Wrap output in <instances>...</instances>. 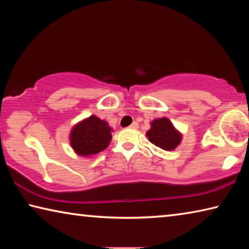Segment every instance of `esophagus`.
Wrapping results in <instances>:
<instances>
[{"label":"esophagus","mask_w":249,"mask_h":249,"mask_svg":"<svg viewBox=\"0 0 249 249\" xmlns=\"http://www.w3.org/2000/svg\"><path fill=\"white\" fill-rule=\"evenodd\" d=\"M129 128H133V129H136V128H138V123H137V122H133L132 125L129 126Z\"/></svg>","instance_id":"1"}]
</instances>
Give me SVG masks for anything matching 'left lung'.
<instances>
[{"instance_id":"8db88e82","label":"left lung","mask_w":249,"mask_h":249,"mask_svg":"<svg viewBox=\"0 0 249 249\" xmlns=\"http://www.w3.org/2000/svg\"><path fill=\"white\" fill-rule=\"evenodd\" d=\"M146 135L150 142L163 150H174L181 142V134L166 117L151 122V128Z\"/></svg>"}]
</instances>
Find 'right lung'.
<instances>
[{
  "mask_svg": "<svg viewBox=\"0 0 249 249\" xmlns=\"http://www.w3.org/2000/svg\"><path fill=\"white\" fill-rule=\"evenodd\" d=\"M111 130L107 122L92 115L72 128L70 144L80 156L95 155L108 146L112 140Z\"/></svg>",
  "mask_w": 249,
  "mask_h": 249,
  "instance_id": "obj_1",
  "label": "right lung"
}]
</instances>
